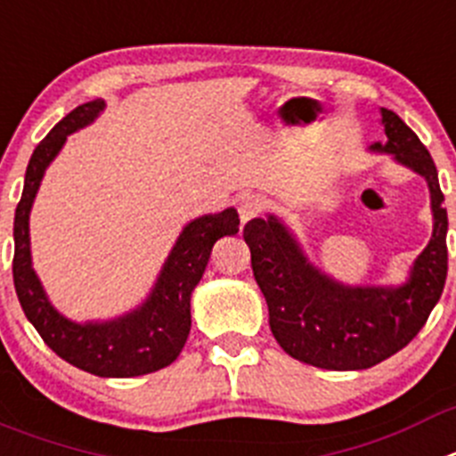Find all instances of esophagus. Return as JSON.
Segmentation results:
<instances>
[{
    "label": "esophagus",
    "instance_id": "34e87169",
    "mask_svg": "<svg viewBox=\"0 0 456 456\" xmlns=\"http://www.w3.org/2000/svg\"><path fill=\"white\" fill-rule=\"evenodd\" d=\"M237 210H240V219L246 224V221L256 219V216L260 215L262 210H265V199H262V196H257V194L241 196Z\"/></svg>",
    "mask_w": 456,
    "mask_h": 456
}]
</instances>
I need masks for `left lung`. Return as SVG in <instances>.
Returning <instances> with one entry per match:
<instances>
[{"label": "left lung", "mask_w": 456, "mask_h": 456, "mask_svg": "<svg viewBox=\"0 0 456 456\" xmlns=\"http://www.w3.org/2000/svg\"><path fill=\"white\" fill-rule=\"evenodd\" d=\"M387 142L370 151L389 153L428 181L432 200V240L404 282L350 287L330 278L305 256L294 232L275 215L250 219L244 240L250 266L269 305V325L280 348L298 362L328 370H362L403 350L419 334L444 294L448 275V212L432 156L419 135L379 108Z\"/></svg>", "instance_id": "obj_1"}]
</instances>
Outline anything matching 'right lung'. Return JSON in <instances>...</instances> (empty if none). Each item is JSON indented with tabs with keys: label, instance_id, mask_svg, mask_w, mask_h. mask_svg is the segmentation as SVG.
I'll return each mask as SVG.
<instances>
[{
	"label": "right lung",
	"instance_id": "obj_1",
	"mask_svg": "<svg viewBox=\"0 0 456 456\" xmlns=\"http://www.w3.org/2000/svg\"><path fill=\"white\" fill-rule=\"evenodd\" d=\"M103 108V99L74 108L36 146L12 224V282L27 319L58 357L99 378H135L165 369L181 354L191 328V291L203 278L215 241L240 231V216L235 208H225L216 215L191 219L169 250L156 285L135 310L115 319L83 323L61 314L33 271L28 215L45 171L61 153L67 135L94 122Z\"/></svg>",
	"mask_w": 456,
	"mask_h": 456
}]
</instances>
